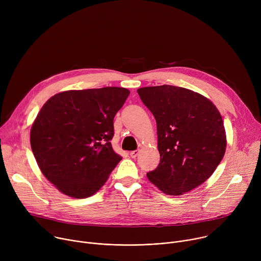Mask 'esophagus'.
<instances>
[{
	"label": "esophagus",
	"mask_w": 261,
	"mask_h": 261,
	"mask_svg": "<svg viewBox=\"0 0 261 261\" xmlns=\"http://www.w3.org/2000/svg\"><path fill=\"white\" fill-rule=\"evenodd\" d=\"M138 155H139V151H138V150H136V151H132V152L130 153L131 158H136Z\"/></svg>",
	"instance_id": "1"
}]
</instances>
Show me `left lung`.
Returning <instances> with one entry per match:
<instances>
[{
	"instance_id": "8db88e82",
	"label": "left lung",
	"mask_w": 261,
	"mask_h": 261,
	"mask_svg": "<svg viewBox=\"0 0 261 261\" xmlns=\"http://www.w3.org/2000/svg\"><path fill=\"white\" fill-rule=\"evenodd\" d=\"M157 123L160 163L146 173L167 195H181L204 182L224 157L226 133L211 100L191 90L145 87L137 90Z\"/></svg>"
}]
</instances>
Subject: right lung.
Wrapping results in <instances>:
<instances>
[{
  "mask_svg": "<svg viewBox=\"0 0 261 261\" xmlns=\"http://www.w3.org/2000/svg\"><path fill=\"white\" fill-rule=\"evenodd\" d=\"M130 91L106 87L61 92L37 115L30 134L35 159L56 188L73 198L94 195L122 157L115 153L114 118Z\"/></svg>",
  "mask_w": 261,
  "mask_h": 261,
  "instance_id": "obj_1",
  "label": "right lung"
}]
</instances>
